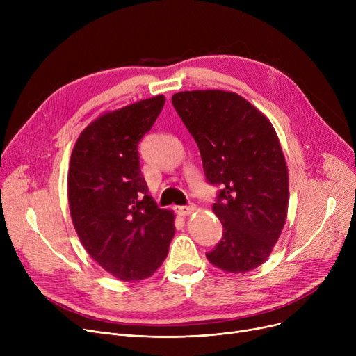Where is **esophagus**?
<instances>
[{"mask_svg":"<svg viewBox=\"0 0 356 356\" xmlns=\"http://www.w3.org/2000/svg\"><path fill=\"white\" fill-rule=\"evenodd\" d=\"M175 211L180 216H188L195 211V204H189V207H176Z\"/></svg>","mask_w":356,"mask_h":356,"instance_id":"1","label":"esophagus"}]
</instances>
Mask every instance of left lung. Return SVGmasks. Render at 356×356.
Segmentation results:
<instances>
[{"label":"left lung","mask_w":356,"mask_h":356,"mask_svg":"<svg viewBox=\"0 0 356 356\" xmlns=\"http://www.w3.org/2000/svg\"><path fill=\"white\" fill-rule=\"evenodd\" d=\"M173 106L195 138L204 177L219 192L213 212L223 232L208 259L227 273L264 263L284 227L289 173L268 118L225 90H186Z\"/></svg>","instance_id":"obj_1"}]
</instances>
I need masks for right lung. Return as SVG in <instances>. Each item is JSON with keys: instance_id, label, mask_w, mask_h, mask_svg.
<instances>
[{"instance_id": "right-lung-1", "label": "right lung", "mask_w": 356, "mask_h": 356, "mask_svg": "<svg viewBox=\"0 0 356 356\" xmlns=\"http://www.w3.org/2000/svg\"><path fill=\"white\" fill-rule=\"evenodd\" d=\"M164 102L159 95L99 117L82 131L70 157L74 229L88 254L122 282L152 275L175 235V215L148 195L138 157V143Z\"/></svg>"}]
</instances>
